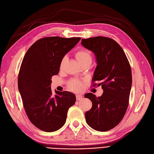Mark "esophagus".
Wrapping results in <instances>:
<instances>
[{"label": "esophagus", "instance_id": "1", "mask_svg": "<svg viewBox=\"0 0 154 154\" xmlns=\"http://www.w3.org/2000/svg\"><path fill=\"white\" fill-rule=\"evenodd\" d=\"M83 95H81V94H77L76 95V99L77 100H81L83 99Z\"/></svg>", "mask_w": 154, "mask_h": 154}]
</instances>
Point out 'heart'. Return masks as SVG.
I'll use <instances>...</instances> for the list:
<instances>
[{"mask_svg":"<svg viewBox=\"0 0 154 154\" xmlns=\"http://www.w3.org/2000/svg\"><path fill=\"white\" fill-rule=\"evenodd\" d=\"M75 55V57L77 58V61H79V63L81 65L87 63L91 64V62H92V55H91L89 51L85 50V49H82V50L77 51ZM66 57H63L62 58L60 65V69H62L63 67V65L65 63V61H66ZM69 87L72 90L75 91H79L82 89V83H81V81L79 80L73 79L69 83Z\"/></svg>","mask_w":154,"mask_h":154,"instance_id":"obj_1","label":"heart"}]
</instances>
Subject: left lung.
I'll list each match as a JSON object with an SVG mask.
<instances>
[{
    "mask_svg": "<svg viewBox=\"0 0 154 154\" xmlns=\"http://www.w3.org/2000/svg\"><path fill=\"white\" fill-rule=\"evenodd\" d=\"M81 44L95 55L97 65L92 81H97V86L103 89L100 97L91 93L85 94L92 102V108L85 112L86 122L97 131H108L120 122L128 106L131 68L122 48L112 39L103 36L82 39Z\"/></svg>",
    "mask_w": 154,
    "mask_h": 154,
    "instance_id": "obj_1",
    "label": "left lung"
}]
</instances>
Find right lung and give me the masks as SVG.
<instances>
[{
    "label": "right lung",
    "instance_id": "right-lung-1",
    "mask_svg": "<svg viewBox=\"0 0 154 154\" xmlns=\"http://www.w3.org/2000/svg\"><path fill=\"white\" fill-rule=\"evenodd\" d=\"M80 38L47 37L32 45L20 69L18 87L30 122L42 131L54 132L63 126L68 109L76 100L68 91L51 89V78L60 71V62Z\"/></svg>",
    "mask_w": 154,
    "mask_h": 154
}]
</instances>
